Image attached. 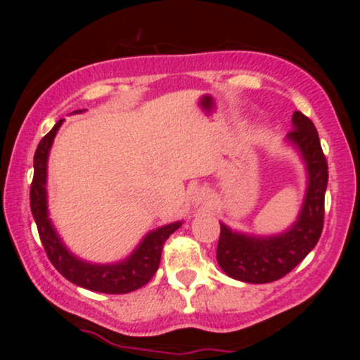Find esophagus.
I'll return each instance as SVG.
<instances>
[{
  "instance_id": "1",
  "label": "esophagus",
  "mask_w": 360,
  "mask_h": 360,
  "mask_svg": "<svg viewBox=\"0 0 360 360\" xmlns=\"http://www.w3.org/2000/svg\"><path fill=\"white\" fill-rule=\"evenodd\" d=\"M191 200H193V205H196V206L206 205V203H208V200H210L208 191H206V189H196V191L193 193Z\"/></svg>"
}]
</instances>
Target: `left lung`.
<instances>
[{"label":"left lung","mask_w":360,"mask_h":360,"mask_svg":"<svg viewBox=\"0 0 360 360\" xmlns=\"http://www.w3.org/2000/svg\"><path fill=\"white\" fill-rule=\"evenodd\" d=\"M292 127L288 140L300 148L308 169V191L298 221L288 232L267 238L232 232L223 223L220 226L218 264L225 274L243 283L264 284L284 278L313 250L323 230L328 164L311 120L295 111Z\"/></svg>","instance_id":"obj_1"}]
</instances>
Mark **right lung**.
Listing matches in <instances>:
<instances>
[{
    "label": "right lung",
    "instance_id": "add662e5",
    "mask_svg": "<svg viewBox=\"0 0 360 360\" xmlns=\"http://www.w3.org/2000/svg\"><path fill=\"white\" fill-rule=\"evenodd\" d=\"M77 113V111H76ZM62 120L53 125L45 137L40 140L34 155V179L30 186V208L34 214L40 240L52 266L64 276L65 279L89 291L106 292V295H125L142 288L154 278L159 269L160 254L169 235L174 233L181 226V221L169 223L166 226L154 230L143 238L139 249L127 260L108 266L82 262L76 259L64 243L57 237L51 220L47 217V194H45V179H47V157Z\"/></svg>",
    "mask_w": 360,
    "mask_h": 360
}]
</instances>
